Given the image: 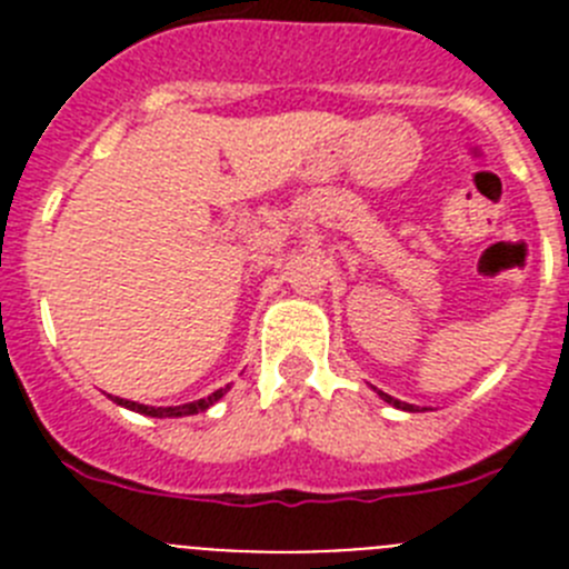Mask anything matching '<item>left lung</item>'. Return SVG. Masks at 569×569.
<instances>
[{"label":"left lung","instance_id":"8db88e82","mask_svg":"<svg viewBox=\"0 0 569 569\" xmlns=\"http://www.w3.org/2000/svg\"><path fill=\"white\" fill-rule=\"evenodd\" d=\"M381 396V399H385L387 401V405H393V407H399V401H396L393 399V396H387V393H379ZM401 407H405V405H401Z\"/></svg>","mask_w":569,"mask_h":569}]
</instances>
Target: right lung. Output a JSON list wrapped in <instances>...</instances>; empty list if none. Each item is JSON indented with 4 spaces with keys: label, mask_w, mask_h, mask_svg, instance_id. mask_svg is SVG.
Returning a JSON list of instances; mask_svg holds the SVG:
<instances>
[{
    "label": "right lung",
    "mask_w": 569,
    "mask_h": 569,
    "mask_svg": "<svg viewBox=\"0 0 569 569\" xmlns=\"http://www.w3.org/2000/svg\"><path fill=\"white\" fill-rule=\"evenodd\" d=\"M228 393V387L224 390H216V393H210L208 399H199V401H188V405H179V407H148V405H139V401H128V399H119L116 396V405L128 407V410H136V413H144V416H156V419H176V416H196L202 413V410H208L213 401H219L222 396Z\"/></svg>",
    "instance_id": "obj_1"
}]
</instances>
